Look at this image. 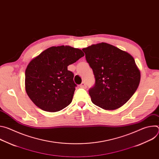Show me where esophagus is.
I'll return each mask as SVG.
<instances>
[{"label": "esophagus", "instance_id": "1", "mask_svg": "<svg viewBox=\"0 0 159 159\" xmlns=\"http://www.w3.org/2000/svg\"><path fill=\"white\" fill-rule=\"evenodd\" d=\"M80 87L84 88V89H85L87 87V85H86V84L85 83V82H82V84L80 85Z\"/></svg>", "mask_w": 159, "mask_h": 159}]
</instances>
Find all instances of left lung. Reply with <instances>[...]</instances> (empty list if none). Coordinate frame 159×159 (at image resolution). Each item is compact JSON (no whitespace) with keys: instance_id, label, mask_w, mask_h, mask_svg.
Returning <instances> with one entry per match:
<instances>
[{"instance_id":"obj_1","label":"left lung","mask_w":159,"mask_h":159,"mask_svg":"<svg viewBox=\"0 0 159 159\" xmlns=\"http://www.w3.org/2000/svg\"><path fill=\"white\" fill-rule=\"evenodd\" d=\"M96 82L89 90L92 102L105 110L123 106L134 94L140 72L128 53L106 43L83 48Z\"/></svg>"}]
</instances>
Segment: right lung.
Returning <instances> with one entry per match:
<instances>
[{"mask_svg": "<svg viewBox=\"0 0 159 159\" xmlns=\"http://www.w3.org/2000/svg\"><path fill=\"white\" fill-rule=\"evenodd\" d=\"M84 56L81 50L63 45L52 47L33 59L25 72V89L33 103L48 112L69 106L77 85L67 66Z\"/></svg>", "mask_w": 159, "mask_h": 159, "instance_id": "add662e5", "label": "right lung"}]
</instances>
